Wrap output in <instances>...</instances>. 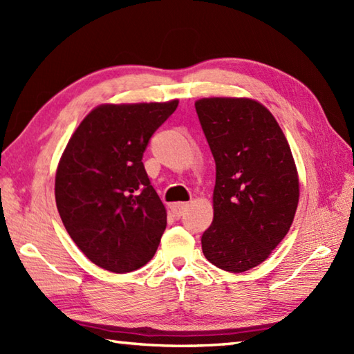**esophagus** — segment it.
<instances>
[{
	"label": "esophagus",
	"instance_id": "1",
	"mask_svg": "<svg viewBox=\"0 0 354 354\" xmlns=\"http://www.w3.org/2000/svg\"><path fill=\"white\" fill-rule=\"evenodd\" d=\"M187 208H189V204H187V202H173L170 205L173 216L178 217V219L184 214V212H187Z\"/></svg>",
	"mask_w": 354,
	"mask_h": 354
}]
</instances>
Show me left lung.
<instances>
[{
	"instance_id": "obj_1",
	"label": "left lung",
	"mask_w": 354,
	"mask_h": 354,
	"mask_svg": "<svg viewBox=\"0 0 354 354\" xmlns=\"http://www.w3.org/2000/svg\"><path fill=\"white\" fill-rule=\"evenodd\" d=\"M216 161L214 217L202 234L205 259L228 272L265 261L290 230L299 179L275 117L248 97L194 102Z\"/></svg>"
}]
</instances>
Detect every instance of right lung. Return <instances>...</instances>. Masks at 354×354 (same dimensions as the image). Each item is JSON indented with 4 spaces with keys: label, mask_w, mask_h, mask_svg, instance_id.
Wrapping results in <instances>:
<instances>
[{
    "label": "right lung",
    "mask_w": 354,
    "mask_h": 354,
    "mask_svg": "<svg viewBox=\"0 0 354 354\" xmlns=\"http://www.w3.org/2000/svg\"><path fill=\"white\" fill-rule=\"evenodd\" d=\"M178 103L99 104L59 160L55 196L64 227L86 259L109 272L140 269L160 245L167 212L141 160Z\"/></svg>",
    "instance_id": "obj_1"
}]
</instances>
